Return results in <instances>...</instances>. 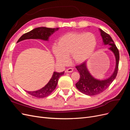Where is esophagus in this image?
Returning <instances> with one entry per match:
<instances>
[{
	"instance_id": "34e87169",
	"label": "esophagus",
	"mask_w": 130,
	"mask_h": 130,
	"mask_svg": "<svg viewBox=\"0 0 130 130\" xmlns=\"http://www.w3.org/2000/svg\"><path fill=\"white\" fill-rule=\"evenodd\" d=\"M72 72H73V69L72 68H68L66 70V73H72Z\"/></svg>"
}]
</instances>
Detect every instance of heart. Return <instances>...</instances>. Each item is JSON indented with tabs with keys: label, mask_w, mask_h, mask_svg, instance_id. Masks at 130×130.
<instances>
[{
	"label": "heart",
	"mask_w": 130,
	"mask_h": 130,
	"mask_svg": "<svg viewBox=\"0 0 130 130\" xmlns=\"http://www.w3.org/2000/svg\"><path fill=\"white\" fill-rule=\"evenodd\" d=\"M96 46V37L92 32L68 33L58 39L53 53L57 61L61 63H67L70 55L73 62L81 63L93 55Z\"/></svg>",
	"instance_id": "obj_1"
}]
</instances>
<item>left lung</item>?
Returning <instances> with one entry per match:
<instances>
[{"instance_id": "1", "label": "left lung", "mask_w": 130, "mask_h": 130, "mask_svg": "<svg viewBox=\"0 0 130 130\" xmlns=\"http://www.w3.org/2000/svg\"><path fill=\"white\" fill-rule=\"evenodd\" d=\"M100 35L103 38V43L105 45H109L108 48L112 51L116 57V68L112 75L107 79L98 80L94 78L87 69V62H84L82 64L76 67L77 71L79 72L80 77L79 81L75 84L77 89L81 93L87 95H95L99 94L107 89L112 82L115 79L118 70V65L119 61V53L109 35L105 31L99 29Z\"/></svg>"}]
</instances>
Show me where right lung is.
<instances>
[{
  "label": "right lung",
  "instance_id": "add662e5",
  "mask_svg": "<svg viewBox=\"0 0 130 130\" xmlns=\"http://www.w3.org/2000/svg\"><path fill=\"white\" fill-rule=\"evenodd\" d=\"M59 29L57 28H48L46 27H39L35 28L29 32L23 35L19 38L18 42L27 39H41V40L48 41L49 37L55 31ZM64 72L58 73L54 72L50 81L44 87L36 91H26L30 95L37 98H44L48 96L56 88L60 77L64 74Z\"/></svg>",
  "mask_w": 130,
  "mask_h": 130
}]
</instances>
